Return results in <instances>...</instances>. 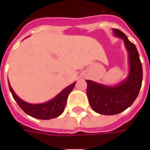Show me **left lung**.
<instances>
[{
    "instance_id": "left-lung-1",
    "label": "left lung",
    "mask_w": 150,
    "mask_h": 150,
    "mask_svg": "<svg viewBox=\"0 0 150 150\" xmlns=\"http://www.w3.org/2000/svg\"><path fill=\"white\" fill-rule=\"evenodd\" d=\"M114 36L124 41L128 53L129 74L125 79L116 85H106L86 80L89 104L96 112L102 115H116L130 107L142 88V65L136 46L117 29H112Z\"/></svg>"
}]
</instances>
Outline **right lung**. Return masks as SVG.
Listing matches in <instances>:
<instances>
[{"label": "right lung", "mask_w": 150, "mask_h": 150, "mask_svg": "<svg viewBox=\"0 0 150 150\" xmlns=\"http://www.w3.org/2000/svg\"><path fill=\"white\" fill-rule=\"evenodd\" d=\"M8 83L9 90L11 91L13 97L18 103L19 107L27 115L34 118H37V119L50 120L58 117L63 112L66 104H67V97L75 85L76 81L69 85L68 87L64 88L53 99L42 104H30L21 100V98L18 97L14 91L13 90L8 79Z\"/></svg>", "instance_id": "obj_1"}]
</instances>
